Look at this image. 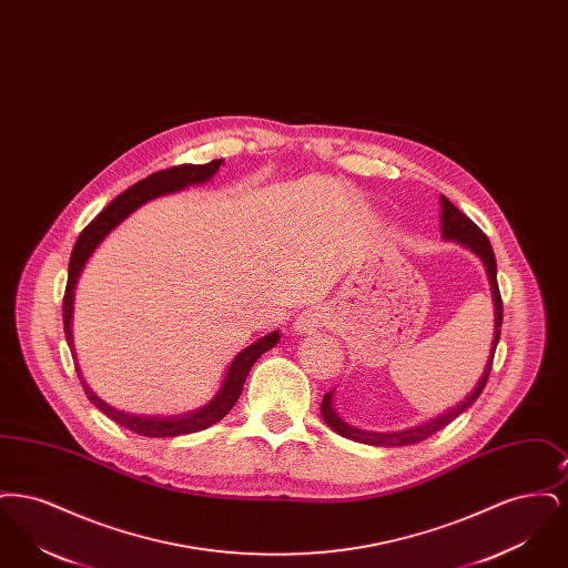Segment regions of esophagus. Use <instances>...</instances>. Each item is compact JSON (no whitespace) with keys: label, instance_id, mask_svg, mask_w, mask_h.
<instances>
[{"label":"esophagus","instance_id":"obj_1","mask_svg":"<svg viewBox=\"0 0 568 568\" xmlns=\"http://www.w3.org/2000/svg\"><path fill=\"white\" fill-rule=\"evenodd\" d=\"M329 311L324 308V306H311V308H306V311H302L300 315H297L296 324H294V329L300 332V334H308V332H315V329H320V327H324V325L329 324Z\"/></svg>","mask_w":568,"mask_h":568}]
</instances>
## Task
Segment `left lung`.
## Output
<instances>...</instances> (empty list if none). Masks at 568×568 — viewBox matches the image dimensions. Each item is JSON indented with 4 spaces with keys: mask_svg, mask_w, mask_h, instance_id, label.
<instances>
[{
    "mask_svg": "<svg viewBox=\"0 0 568 568\" xmlns=\"http://www.w3.org/2000/svg\"><path fill=\"white\" fill-rule=\"evenodd\" d=\"M440 206H443V215H440V223H443V239L447 241H456V243L468 246L475 255L481 257L484 266H486L487 276H489V285H491V296H494V313H496V325H494V341H491V349H489V359H487L486 371H484V377L479 378L477 387L459 403V405L452 406L449 410L440 413L438 417H434L430 422H424L419 426H413V428H406L400 433H368V430H357L349 424H345L336 410L332 408V394L334 392H327L324 396V403H322V417L325 419V424L334 430V433L345 436V438H352L357 443H364V445H375V447H405V445H415V443H422L426 440L428 436L443 430L447 424H452L458 415H462L468 406L475 405V400L481 396L484 387H486L487 378H489V371H491V362H494V353H496V345H498V338H500V325H503V297H500V290H498V281H496V257H494V251H491V244L487 241L486 234L464 215L462 211H458L445 195H440Z\"/></svg>",
    "mask_w": 568,
    "mask_h": 568,
    "instance_id": "obj_1",
    "label": "left lung"
}]
</instances>
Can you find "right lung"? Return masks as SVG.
<instances>
[{"label": "right lung", "instance_id": "obj_1", "mask_svg": "<svg viewBox=\"0 0 568 568\" xmlns=\"http://www.w3.org/2000/svg\"><path fill=\"white\" fill-rule=\"evenodd\" d=\"M221 163H223L221 160H213V162L202 163V165L183 163V165H174V168H168V170L153 172L151 176L142 179L130 190L116 195L109 206L82 230L79 241L72 248V255H70L68 285H65V296H63V329H65V341H68L72 352H74V341H72L74 290H77V283H79V276H81L87 260L98 248V244L102 243L125 216L132 215L135 209H140L149 200L160 197L165 193H172V191L185 190L187 185H200V183L211 181ZM278 338H281V334L274 329L271 334L262 336L260 341H255L253 345H248L246 349H243L232 359V364L225 373V378H223L219 392L213 396V400L209 405L191 410L187 415H176V417H172V415L170 417H155V415L149 417V415H134V413L119 410L114 406L106 405L102 398H98L95 392H91V387L82 378L79 364H77V373L81 378L82 389H84L87 398L98 406L104 415H109L112 422H116L119 426L140 434V436H153V438L183 436V434L206 430L230 413V408L236 405V400L243 394L244 378L248 375V371L262 357V353L268 352L278 343Z\"/></svg>", "mask_w": 568, "mask_h": 568}]
</instances>
